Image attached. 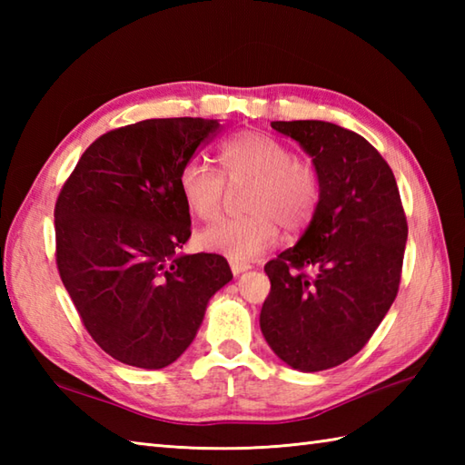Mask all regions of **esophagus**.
Returning <instances> with one entry per match:
<instances>
[{
    "label": "esophagus",
    "mask_w": 465,
    "mask_h": 465,
    "mask_svg": "<svg viewBox=\"0 0 465 465\" xmlns=\"http://www.w3.org/2000/svg\"><path fill=\"white\" fill-rule=\"evenodd\" d=\"M230 268H232V272H233V275H240L242 272H245V270H250L252 265L250 263H245V262H230Z\"/></svg>",
    "instance_id": "obj_1"
}]
</instances>
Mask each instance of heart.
<instances>
[{
  "mask_svg": "<svg viewBox=\"0 0 465 465\" xmlns=\"http://www.w3.org/2000/svg\"><path fill=\"white\" fill-rule=\"evenodd\" d=\"M220 172L200 160L182 165L177 175L180 195L197 220L222 215L227 183L242 185L245 215L213 223L200 233L202 248L233 262L258 258L280 238V223L300 232L318 212L322 183L315 167L298 160L288 143L270 134L245 130L217 145Z\"/></svg>",
  "mask_w": 465,
  "mask_h": 465,
  "instance_id": "heart-1",
  "label": "heart"
}]
</instances>
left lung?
Listing matches in <instances>:
<instances>
[{"label": "left lung", "mask_w": 465, "mask_h": 465, "mask_svg": "<svg viewBox=\"0 0 465 465\" xmlns=\"http://www.w3.org/2000/svg\"><path fill=\"white\" fill-rule=\"evenodd\" d=\"M272 127L313 157L322 197L300 242L265 263L260 325L280 360L322 371L353 358L391 308L408 220L391 167L361 135L315 120Z\"/></svg>", "instance_id": "8db88e82"}]
</instances>
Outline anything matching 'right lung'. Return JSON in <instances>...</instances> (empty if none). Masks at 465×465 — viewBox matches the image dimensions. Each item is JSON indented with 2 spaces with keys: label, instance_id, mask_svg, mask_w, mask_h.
<instances>
[{
  "label": "right lung",
  "instance_id": "1",
  "mask_svg": "<svg viewBox=\"0 0 465 465\" xmlns=\"http://www.w3.org/2000/svg\"><path fill=\"white\" fill-rule=\"evenodd\" d=\"M220 132L167 117L97 137L55 202V263L87 333L114 360L160 370L195 338L233 275L220 253L177 255L192 235L177 175Z\"/></svg>",
  "mask_w": 465,
  "mask_h": 465
}]
</instances>
